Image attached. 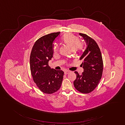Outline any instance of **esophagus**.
<instances>
[{
  "instance_id": "1",
  "label": "esophagus",
  "mask_w": 125,
  "mask_h": 125,
  "mask_svg": "<svg viewBox=\"0 0 125 125\" xmlns=\"http://www.w3.org/2000/svg\"><path fill=\"white\" fill-rule=\"evenodd\" d=\"M70 72V71L69 70H66L64 71V73H65V74H69Z\"/></svg>"
}]
</instances>
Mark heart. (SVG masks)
I'll use <instances>...</instances> for the list:
<instances>
[{
	"label": "heart",
	"mask_w": 125,
	"mask_h": 125,
	"mask_svg": "<svg viewBox=\"0 0 125 125\" xmlns=\"http://www.w3.org/2000/svg\"><path fill=\"white\" fill-rule=\"evenodd\" d=\"M62 42L63 43L72 49V50L75 52L80 51L83 49V44L80 42V38L71 33H66L63 35L62 39ZM57 51V48L54 46L53 51L56 53Z\"/></svg>",
	"instance_id": "b5f03b06"
}]
</instances>
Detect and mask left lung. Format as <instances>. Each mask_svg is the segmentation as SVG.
Segmentation results:
<instances>
[{
    "label": "left lung",
    "mask_w": 125,
    "mask_h": 125,
    "mask_svg": "<svg viewBox=\"0 0 125 125\" xmlns=\"http://www.w3.org/2000/svg\"><path fill=\"white\" fill-rule=\"evenodd\" d=\"M86 43L87 47L80 59L83 72L80 75L77 71L76 79L74 82L75 88L80 92L88 94L97 87L102 78L103 62L100 49L96 42L87 35L80 33Z\"/></svg>",
    "instance_id": "1"
}]
</instances>
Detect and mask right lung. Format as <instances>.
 I'll return each mask as SVG.
<instances>
[{
  "label": "right lung",
  "instance_id": "obj_1",
  "mask_svg": "<svg viewBox=\"0 0 125 125\" xmlns=\"http://www.w3.org/2000/svg\"><path fill=\"white\" fill-rule=\"evenodd\" d=\"M60 32L43 36L34 43L30 55V64L34 82L41 91L51 94L61 87L64 72L51 69L48 62L53 56V44Z\"/></svg>",
  "mask_w": 125,
  "mask_h": 125
}]
</instances>
